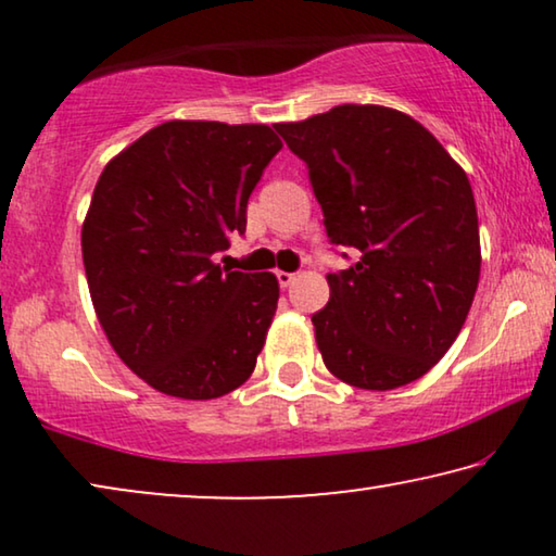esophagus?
<instances>
[{"label":"esophagus","mask_w":556,"mask_h":556,"mask_svg":"<svg viewBox=\"0 0 556 556\" xmlns=\"http://www.w3.org/2000/svg\"><path fill=\"white\" fill-rule=\"evenodd\" d=\"M276 278H278V283H280V288H288L295 280V273H286V270H278L276 273Z\"/></svg>","instance_id":"esophagus-1"}]
</instances>
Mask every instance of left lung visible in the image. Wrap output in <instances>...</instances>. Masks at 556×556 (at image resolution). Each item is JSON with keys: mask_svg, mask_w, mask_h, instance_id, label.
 Segmentation results:
<instances>
[{"mask_svg": "<svg viewBox=\"0 0 556 556\" xmlns=\"http://www.w3.org/2000/svg\"><path fill=\"white\" fill-rule=\"evenodd\" d=\"M308 164L333 245L359 250L329 273L311 316L326 369L359 390H394L435 367L466 324L481 276L470 181L435 136L387 105L344 103L278 124Z\"/></svg>", "mask_w": 556, "mask_h": 556, "instance_id": "8db88e82", "label": "left lung"}]
</instances>
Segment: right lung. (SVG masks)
Returning a JSON list of instances; mask_svg holds the SVG:
<instances>
[{"instance_id": "right-lung-1", "label": "right lung", "mask_w": 556, "mask_h": 556, "mask_svg": "<svg viewBox=\"0 0 556 556\" xmlns=\"http://www.w3.org/2000/svg\"><path fill=\"white\" fill-rule=\"evenodd\" d=\"M283 141L265 124L166 121L105 164L83 265L113 352L156 392L215 400L253 375L278 308L273 273L223 270L248 197Z\"/></svg>"}]
</instances>
